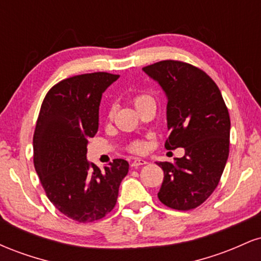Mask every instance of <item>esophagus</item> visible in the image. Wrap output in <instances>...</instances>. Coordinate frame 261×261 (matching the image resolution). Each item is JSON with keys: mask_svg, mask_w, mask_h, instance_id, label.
Wrapping results in <instances>:
<instances>
[{"mask_svg": "<svg viewBox=\"0 0 261 261\" xmlns=\"http://www.w3.org/2000/svg\"><path fill=\"white\" fill-rule=\"evenodd\" d=\"M145 164H147V161L142 160V158H134V161L131 162V167H134V168H139V167L145 166Z\"/></svg>", "mask_w": 261, "mask_h": 261, "instance_id": "esophagus-1", "label": "esophagus"}]
</instances>
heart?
Masks as SVG:
<instances>
[{
	"mask_svg": "<svg viewBox=\"0 0 261 261\" xmlns=\"http://www.w3.org/2000/svg\"><path fill=\"white\" fill-rule=\"evenodd\" d=\"M133 103L135 108L137 109V112H139L141 108L147 106L149 103H153V99H152L151 95L146 94V93H140V94H136L133 98ZM113 115H114V108H112V109L109 110V113H108V118L112 119ZM128 149H130L131 152H135V153H140V152H142L143 149H145V143H143L142 141H133V142L128 145Z\"/></svg>",
	"mask_w": 261,
	"mask_h": 261,
	"instance_id": "heart-1",
	"label": "heart"
}]
</instances>
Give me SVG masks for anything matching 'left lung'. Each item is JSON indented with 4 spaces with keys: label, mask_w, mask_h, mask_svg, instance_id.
<instances>
[{
    "label": "left lung",
    "mask_w": 261,
    "mask_h": 261,
    "mask_svg": "<svg viewBox=\"0 0 261 261\" xmlns=\"http://www.w3.org/2000/svg\"><path fill=\"white\" fill-rule=\"evenodd\" d=\"M142 70L157 81L168 99L170 135L164 146L185 149L174 163H157L164 172L158 199L170 208L193 210L214 193L228 160V109L216 83L195 66L164 60Z\"/></svg>",
    "instance_id": "left-lung-1"
}]
</instances>
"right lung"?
<instances>
[{
  "label": "right lung",
  "instance_id": "1",
  "mask_svg": "<svg viewBox=\"0 0 261 261\" xmlns=\"http://www.w3.org/2000/svg\"><path fill=\"white\" fill-rule=\"evenodd\" d=\"M108 72L62 80L45 95L33 148L34 167L47 199L61 214L81 223L109 214L128 172L125 160L100 170L87 161V145L98 131L101 94L119 79Z\"/></svg>",
  "mask_w": 261,
  "mask_h": 261
}]
</instances>
